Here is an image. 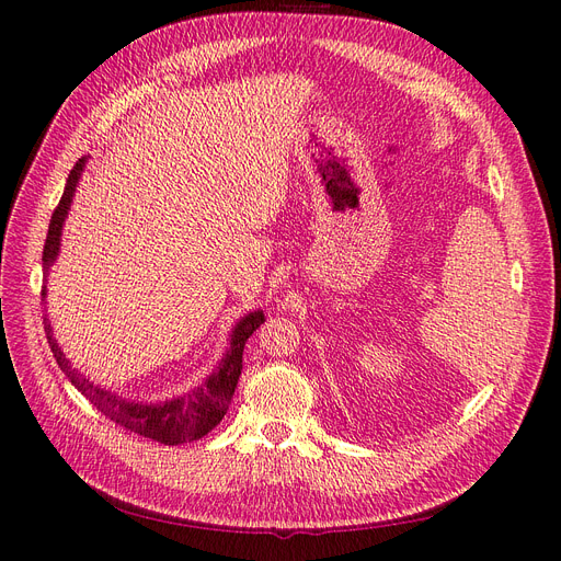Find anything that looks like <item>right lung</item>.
Wrapping results in <instances>:
<instances>
[{"instance_id": "right-lung-1", "label": "right lung", "mask_w": 561, "mask_h": 561, "mask_svg": "<svg viewBox=\"0 0 561 561\" xmlns=\"http://www.w3.org/2000/svg\"><path fill=\"white\" fill-rule=\"evenodd\" d=\"M88 158H81L76 162V167L69 171V179L62 192V199L57 204V208L53 210V218L48 225V237H46V245H44V268H48L55 264L57 253H60V237H62V225L65 218L69 214V206L73 199L76 185H79V179L83 173ZM42 299H46V287L42 289ZM264 322V313L262 311H253L243 316L234 330H231V339H229V347L225 357L220 359V364L214 369L199 388H195L192 392L176 397L171 401H160V403H139V401H127L118 394H113L111 390L102 388V385H94L90 378H85L83 374H79L76 369H71L69 359L65 357L62 347L57 345V341L53 339V327L48 322V318H44V330H46V339L53 351V357L60 364V369L67 374V378L71 380V385L79 390L92 405H96V411H102L108 420H113L121 427L160 440L164 446H179V443H190L197 440L202 436H206L210 430L220 424V420L225 417L229 401L234 397L237 382L243 369V347L245 341L253 336V332Z\"/></svg>"}]
</instances>
